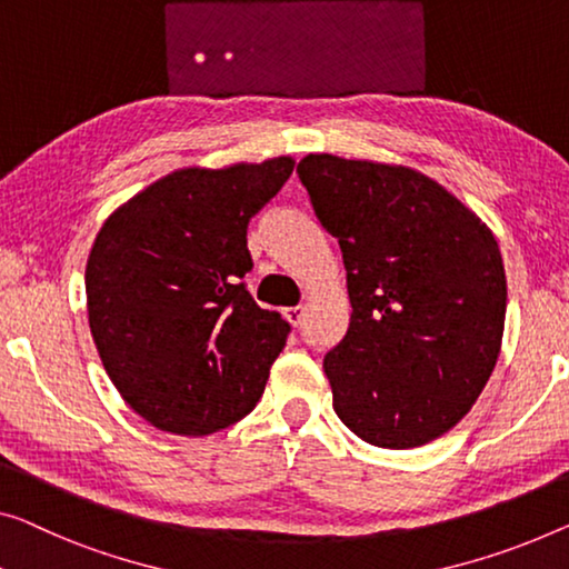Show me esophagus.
<instances>
[{
	"label": "esophagus",
	"instance_id": "obj_1",
	"mask_svg": "<svg viewBox=\"0 0 569 569\" xmlns=\"http://www.w3.org/2000/svg\"><path fill=\"white\" fill-rule=\"evenodd\" d=\"M283 317L291 321L293 327H299L301 325V319H303V307H291V309H286L283 311Z\"/></svg>",
	"mask_w": 569,
	"mask_h": 569
}]
</instances>
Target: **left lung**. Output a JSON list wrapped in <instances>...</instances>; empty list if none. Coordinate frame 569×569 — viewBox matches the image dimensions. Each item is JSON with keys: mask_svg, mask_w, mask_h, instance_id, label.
<instances>
[{"mask_svg": "<svg viewBox=\"0 0 569 569\" xmlns=\"http://www.w3.org/2000/svg\"><path fill=\"white\" fill-rule=\"evenodd\" d=\"M296 173L347 270L350 327L325 355L337 417L386 449L442 437L501 352L506 273L493 232L411 168L319 152Z\"/></svg>", "mask_w": 569, "mask_h": 569, "instance_id": "8db88e82", "label": "left lung"}]
</instances>
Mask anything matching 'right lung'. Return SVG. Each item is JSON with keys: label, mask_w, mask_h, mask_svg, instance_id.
Returning a JSON list of instances; mask_svg holds the SVG:
<instances>
[{"label": "right lung", "mask_w": 569, "mask_h": 569, "mask_svg": "<svg viewBox=\"0 0 569 569\" xmlns=\"http://www.w3.org/2000/svg\"><path fill=\"white\" fill-rule=\"evenodd\" d=\"M291 158L183 168L107 219L87 262L89 327L107 376L152 427L203 437L256 409L291 325L260 309L248 224Z\"/></svg>", "instance_id": "right-lung-1"}]
</instances>
